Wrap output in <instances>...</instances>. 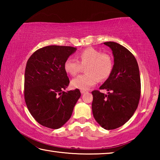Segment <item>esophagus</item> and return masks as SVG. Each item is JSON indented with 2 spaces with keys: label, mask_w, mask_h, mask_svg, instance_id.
Segmentation results:
<instances>
[{
  "label": "esophagus",
  "mask_w": 160,
  "mask_h": 160,
  "mask_svg": "<svg viewBox=\"0 0 160 160\" xmlns=\"http://www.w3.org/2000/svg\"><path fill=\"white\" fill-rule=\"evenodd\" d=\"M80 92L82 93V94H84V93L87 92V90H80Z\"/></svg>",
  "instance_id": "34e87169"
}]
</instances>
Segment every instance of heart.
<instances>
[{"label":"heart","instance_id":"b5f03b06","mask_svg":"<svg viewBox=\"0 0 160 160\" xmlns=\"http://www.w3.org/2000/svg\"><path fill=\"white\" fill-rule=\"evenodd\" d=\"M78 59L68 58L64 62V70L68 74L75 76L85 67V74L71 80L72 88L88 90L97 81L104 80L109 77L113 70V59L109 54L92 47L86 48L78 53Z\"/></svg>","mask_w":160,"mask_h":160}]
</instances>
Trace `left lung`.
Returning a JSON list of instances; mask_svg holds the SVG:
<instances>
[{
	"mask_svg": "<svg viewBox=\"0 0 160 160\" xmlns=\"http://www.w3.org/2000/svg\"><path fill=\"white\" fill-rule=\"evenodd\" d=\"M111 48L114 64L109 77L100 87L108 94L99 90L92 92L94 118L102 128L113 130L125 124L133 115L140 97L138 64L131 51L118 43L104 42Z\"/></svg>",
	"mask_w": 160,
	"mask_h": 160,
	"instance_id": "left-lung-1",
	"label": "left lung"
}]
</instances>
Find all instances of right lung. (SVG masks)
Returning a JSON list of instances; mask_svg holds the SVG:
<instances>
[{
  "instance_id": "1",
  "label": "right lung",
  "mask_w": 160,
  "mask_h": 160,
  "mask_svg": "<svg viewBox=\"0 0 160 160\" xmlns=\"http://www.w3.org/2000/svg\"><path fill=\"white\" fill-rule=\"evenodd\" d=\"M76 51L66 46L37 50L27 62L24 95L29 113L42 126L58 129L69 120L81 96L78 89L64 92L70 80L64 62Z\"/></svg>"
}]
</instances>
